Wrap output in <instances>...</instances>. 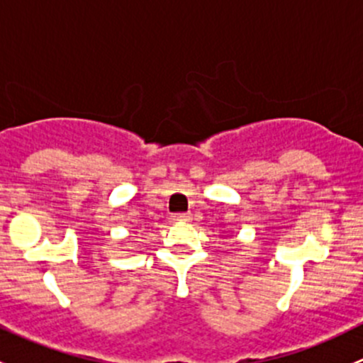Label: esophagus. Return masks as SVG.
<instances>
[{"instance_id": "esophagus-1", "label": "esophagus", "mask_w": 363, "mask_h": 363, "mask_svg": "<svg viewBox=\"0 0 363 363\" xmlns=\"http://www.w3.org/2000/svg\"><path fill=\"white\" fill-rule=\"evenodd\" d=\"M172 219H174V221H189V219H191V214H189V212H177V214L172 216Z\"/></svg>"}]
</instances>
